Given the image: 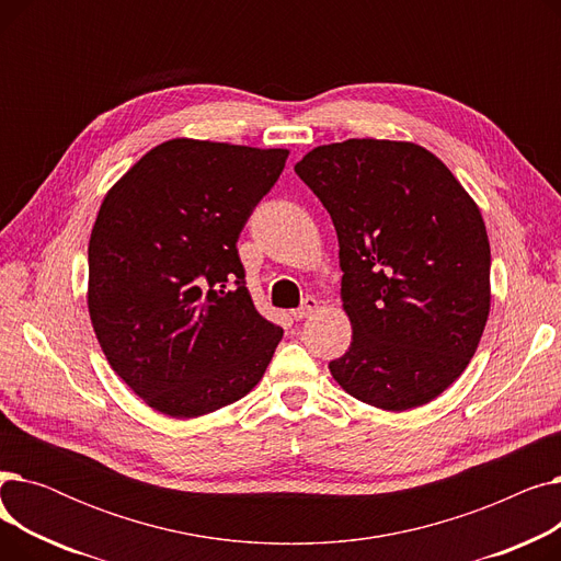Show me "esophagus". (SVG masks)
<instances>
[{"label":"esophagus","instance_id":"1","mask_svg":"<svg viewBox=\"0 0 561 561\" xmlns=\"http://www.w3.org/2000/svg\"><path fill=\"white\" fill-rule=\"evenodd\" d=\"M316 309H318V300H316V298H305L298 309L290 311V316H293V320H302V318L313 316Z\"/></svg>","mask_w":561,"mask_h":561}]
</instances>
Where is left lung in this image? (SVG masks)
<instances>
[{
    "label": "left lung",
    "mask_w": 561,
    "mask_h": 561,
    "mask_svg": "<svg viewBox=\"0 0 561 561\" xmlns=\"http://www.w3.org/2000/svg\"><path fill=\"white\" fill-rule=\"evenodd\" d=\"M296 172L339 236L352 343L330 373L379 409L427 404L463 373L489 318L491 250L478 204L414 142L320 145Z\"/></svg>",
    "instance_id": "1"
}]
</instances>
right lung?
Segmentation results:
<instances>
[{
  "mask_svg": "<svg viewBox=\"0 0 561 561\" xmlns=\"http://www.w3.org/2000/svg\"><path fill=\"white\" fill-rule=\"evenodd\" d=\"M286 150L174 138L104 197L88 245V311L111 368L172 419L241 400L284 330L245 286L239 233Z\"/></svg>",
  "mask_w": 561,
  "mask_h": 561,
  "instance_id": "obj_1",
  "label": "right lung"
}]
</instances>
